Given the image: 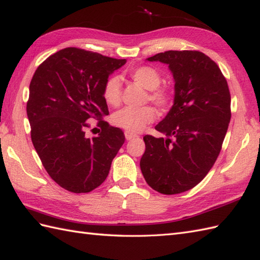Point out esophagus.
<instances>
[{"label":"esophagus","instance_id":"obj_1","mask_svg":"<svg viewBox=\"0 0 260 260\" xmlns=\"http://www.w3.org/2000/svg\"><path fill=\"white\" fill-rule=\"evenodd\" d=\"M135 137H137L136 134H133V133H131V132H128V131L125 132V138H126V140H127V141L132 140V138H135Z\"/></svg>","mask_w":260,"mask_h":260}]
</instances>
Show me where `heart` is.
Returning a JSON list of instances; mask_svg holds the SVG:
<instances>
[{
	"mask_svg": "<svg viewBox=\"0 0 260 260\" xmlns=\"http://www.w3.org/2000/svg\"><path fill=\"white\" fill-rule=\"evenodd\" d=\"M133 81L148 90V100L159 107H167L172 104V94L166 88H160L161 77L152 66L143 65L129 71ZM104 100L112 106H116L120 102V81L117 76H112L104 84L103 88ZM155 117L152 107H124L113 115V123L128 132H140L146 124Z\"/></svg>",
	"mask_w": 260,
	"mask_h": 260,
	"instance_id": "1",
	"label": "heart"
}]
</instances>
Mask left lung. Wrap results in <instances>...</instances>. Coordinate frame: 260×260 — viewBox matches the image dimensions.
Instances as JSON below:
<instances>
[{"instance_id": "1", "label": "left lung", "mask_w": 260, "mask_h": 260, "mask_svg": "<svg viewBox=\"0 0 260 260\" xmlns=\"http://www.w3.org/2000/svg\"><path fill=\"white\" fill-rule=\"evenodd\" d=\"M168 65L175 82L174 104L155 126L164 137L145 135L141 171L165 195L201 183L220 153L231 122V93L212 58L198 51H167L148 57Z\"/></svg>"}]
</instances>
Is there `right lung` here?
<instances>
[{
	"mask_svg": "<svg viewBox=\"0 0 260 260\" xmlns=\"http://www.w3.org/2000/svg\"><path fill=\"white\" fill-rule=\"evenodd\" d=\"M126 59L68 47L42 63L29 84L26 113L34 148L51 178L66 190L88 192L106 179L125 142L122 129L108 125L104 84ZM102 132L87 139L86 120Z\"/></svg>",
	"mask_w": 260,
	"mask_h": 260,
	"instance_id": "right-lung-1",
	"label": "right lung"
}]
</instances>
